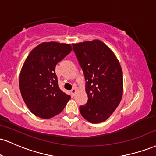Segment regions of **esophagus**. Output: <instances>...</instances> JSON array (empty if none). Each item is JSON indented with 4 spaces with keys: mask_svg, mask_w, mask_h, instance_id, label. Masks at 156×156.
Masks as SVG:
<instances>
[{
    "mask_svg": "<svg viewBox=\"0 0 156 156\" xmlns=\"http://www.w3.org/2000/svg\"><path fill=\"white\" fill-rule=\"evenodd\" d=\"M76 91H77V89H76V88H73V89L70 91L71 95H72V96H74V94L76 93Z\"/></svg>",
    "mask_w": 156,
    "mask_h": 156,
    "instance_id": "1",
    "label": "esophagus"
}]
</instances>
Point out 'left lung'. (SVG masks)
<instances>
[{
    "label": "left lung",
    "instance_id": "8db88e82",
    "mask_svg": "<svg viewBox=\"0 0 156 156\" xmlns=\"http://www.w3.org/2000/svg\"><path fill=\"white\" fill-rule=\"evenodd\" d=\"M83 71L88 101L80 114L92 123L106 121L119 106L123 95V73L111 49L99 40L73 44Z\"/></svg>",
    "mask_w": 156,
    "mask_h": 156
}]
</instances>
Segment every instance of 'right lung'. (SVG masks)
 <instances>
[{
    "label": "right lung",
    "mask_w": 156,
    "mask_h": 156,
    "mask_svg": "<svg viewBox=\"0 0 156 156\" xmlns=\"http://www.w3.org/2000/svg\"><path fill=\"white\" fill-rule=\"evenodd\" d=\"M72 51L70 44L44 42L31 51L20 75V89L26 105L37 117L48 119L63 110L70 99L58 85L56 65Z\"/></svg>",
    "instance_id": "right-lung-1"
}]
</instances>
